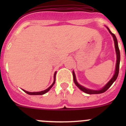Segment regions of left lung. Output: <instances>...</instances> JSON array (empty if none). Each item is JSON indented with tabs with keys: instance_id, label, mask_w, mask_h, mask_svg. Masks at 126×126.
Instances as JSON below:
<instances>
[{
	"instance_id": "left-lung-1",
	"label": "left lung",
	"mask_w": 126,
	"mask_h": 126,
	"mask_svg": "<svg viewBox=\"0 0 126 126\" xmlns=\"http://www.w3.org/2000/svg\"><path fill=\"white\" fill-rule=\"evenodd\" d=\"M108 30H109V33H110L112 35L113 38V40H114V43H115V51H116V54H117V63H116V68H115V74L113 75V76L112 77V78L110 80L109 83L105 86L102 89L100 90H89V89L83 87V86H81L79 84H78V83L77 82L76 79L75 74H74V72H73V79H74V82L75 83L76 85L81 90L83 91V92L86 93H88V94H99V93H102L103 92H106L107 90L110 87L111 85L113 84V83L114 81L116 80L118 76V74H119V64H120V58H121V56H120V51L119 48V46H118V43H117V38L115 36V35L113 33H112V32H110V30H109L107 28Z\"/></svg>"
}]
</instances>
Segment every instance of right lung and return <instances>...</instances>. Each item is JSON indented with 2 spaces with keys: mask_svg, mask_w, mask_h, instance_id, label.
Returning <instances> with one entry per match:
<instances>
[{
  "mask_svg": "<svg viewBox=\"0 0 126 126\" xmlns=\"http://www.w3.org/2000/svg\"><path fill=\"white\" fill-rule=\"evenodd\" d=\"M55 75H56V73H55V74H54V81H53V83H52V85L50 86L49 88H48L47 90H44V91H42V92H26V91H25V90H23L25 93H26L27 94H30V95H41V94H45V93H46L47 92H48V91H49L50 90L51 88L53 86V84H55Z\"/></svg>",
  "mask_w": 126,
  "mask_h": 126,
  "instance_id": "obj_1",
  "label": "right lung"
}]
</instances>
